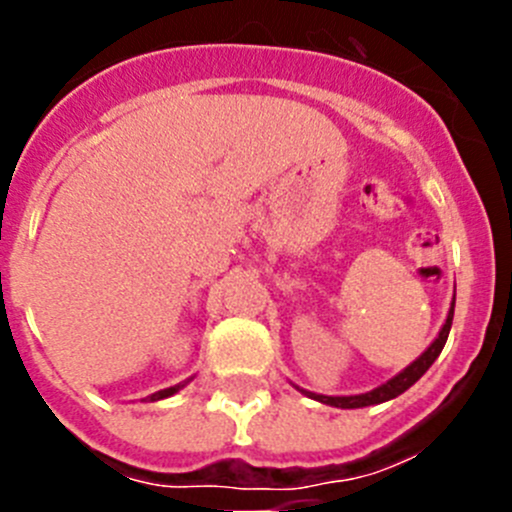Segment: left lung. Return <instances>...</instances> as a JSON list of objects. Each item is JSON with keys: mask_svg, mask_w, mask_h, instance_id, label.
Here are the masks:
<instances>
[{"mask_svg": "<svg viewBox=\"0 0 512 512\" xmlns=\"http://www.w3.org/2000/svg\"><path fill=\"white\" fill-rule=\"evenodd\" d=\"M453 307H456V297H453V304H451V312H448L446 317V324L441 327V332H438V337L433 339L431 347L426 349L414 364L406 366L401 374H396L394 379H389L386 384H381L379 389L374 391H366V394H356V396H322V394H312V391H304L299 389L302 394H307L309 399L314 401H322V404L327 406H337V409H361V406H374V404H384V401L389 399H396L399 394H404L409 386H414L418 379H421L423 374L428 371V366L433 364V361L438 359V354H441L443 344H446L448 339V332H451V324H453Z\"/></svg>", "mask_w": 512, "mask_h": 512, "instance_id": "8db88e82", "label": "left lung"}]
</instances>
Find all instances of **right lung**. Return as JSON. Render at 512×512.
<instances>
[{
	"instance_id": "1",
	"label": "right lung",
	"mask_w": 512,
	"mask_h": 512,
	"mask_svg": "<svg viewBox=\"0 0 512 512\" xmlns=\"http://www.w3.org/2000/svg\"><path fill=\"white\" fill-rule=\"evenodd\" d=\"M185 384H178V386H170V389H163V391H156V394L151 396V401H160V399H168V396H173L175 391L178 389H183Z\"/></svg>"
}]
</instances>
